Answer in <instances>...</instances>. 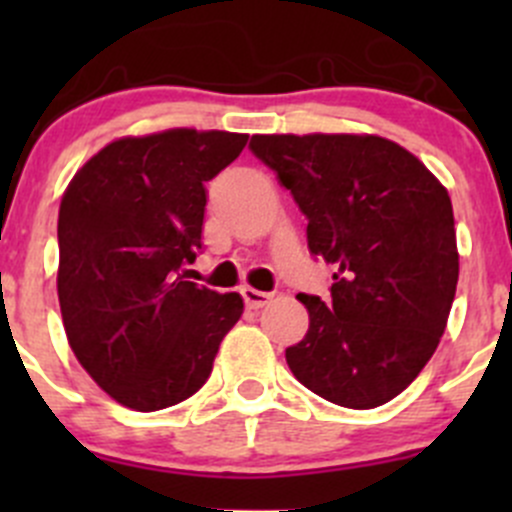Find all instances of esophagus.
<instances>
[{
    "instance_id": "1",
    "label": "esophagus",
    "mask_w": 512,
    "mask_h": 512,
    "mask_svg": "<svg viewBox=\"0 0 512 512\" xmlns=\"http://www.w3.org/2000/svg\"><path fill=\"white\" fill-rule=\"evenodd\" d=\"M240 294L250 309H262L272 299L270 292H260V289H255V287H242Z\"/></svg>"
}]
</instances>
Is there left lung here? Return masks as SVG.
I'll return each instance as SVG.
<instances>
[{
  "mask_svg": "<svg viewBox=\"0 0 512 512\" xmlns=\"http://www.w3.org/2000/svg\"><path fill=\"white\" fill-rule=\"evenodd\" d=\"M250 151L307 218L309 252L337 270L329 302L297 294L309 329L287 347L289 369L332 404H386L436 352L456 297L446 188L379 136H252Z\"/></svg>",
  "mask_w": 512,
  "mask_h": 512,
  "instance_id": "obj_1",
  "label": "left lung"
}]
</instances>
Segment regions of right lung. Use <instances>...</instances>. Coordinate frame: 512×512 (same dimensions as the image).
Masks as SVG:
<instances>
[{
    "mask_svg": "<svg viewBox=\"0 0 512 512\" xmlns=\"http://www.w3.org/2000/svg\"><path fill=\"white\" fill-rule=\"evenodd\" d=\"M245 133L173 128L98 151L59 208V304L66 337L118 404L160 411L193 396L242 297L183 280L203 250L205 183Z\"/></svg>",
    "mask_w": 512,
    "mask_h": 512,
    "instance_id": "obj_1",
    "label": "right lung"
}]
</instances>
